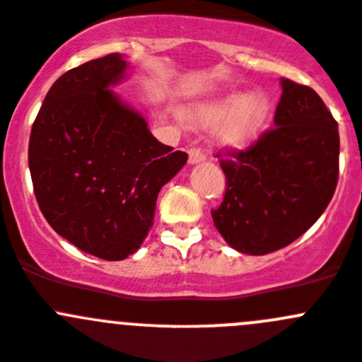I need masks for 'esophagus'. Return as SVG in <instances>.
<instances>
[{
  "label": "esophagus",
  "mask_w": 362,
  "mask_h": 362,
  "mask_svg": "<svg viewBox=\"0 0 362 362\" xmlns=\"http://www.w3.org/2000/svg\"><path fill=\"white\" fill-rule=\"evenodd\" d=\"M205 160V153L200 150V148H191L189 150V164H200V162Z\"/></svg>",
  "instance_id": "1"
}]
</instances>
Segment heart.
Returning <instances> with one entry per match:
<instances>
[{
	"label": "heart",
	"mask_w": 362,
	"mask_h": 362,
	"mask_svg": "<svg viewBox=\"0 0 362 362\" xmlns=\"http://www.w3.org/2000/svg\"><path fill=\"white\" fill-rule=\"evenodd\" d=\"M272 103L264 90H228L189 110V121L202 128H216L214 141L225 150H246L261 137Z\"/></svg>",
	"instance_id": "1"
}]
</instances>
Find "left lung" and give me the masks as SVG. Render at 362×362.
Here are the masks:
<instances>
[{
	"mask_svg": "<svg viewBox=\"0 0 362 362\" xmlns=\"http://www.w3.org/2000/svg\"><path fill=\"white\" fill-rule=\"evenodd\" d=\"M275 128L246 151L221 160L227 191L212 221L248 255L284 248L313 227L330 204L339 175V132L310 87L280 80Z\"/></svg>",
	"mask_w": 362,
	"mask_h": 362,
	"instance_id": "1",
	"label": "left lung"
}]
</instances>
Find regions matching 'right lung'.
Returning <instances> with one entry per match:
<instances>
[{"mask_svg":"<svg viewBox=\"0 0 362 362\" xmlns=\"http://www.w3.org/2000/svg\"><path fill=\"white\" fill-rule=\"evenodd\" d=\"M128 69L121 53H110L64 73L44 98L28 144L46 221L105 261L139 250L162 185L187 162V153L158 143L143 114L112 90Z\"/></svg>","mask_w":362,"mask_h":362,"instance_id":"1","label":"right lung"}]
</instances>
